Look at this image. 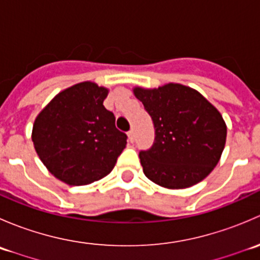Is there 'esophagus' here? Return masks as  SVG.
Wrapping results in <instances>:
<instances>
[{
    "instance_id": "obj_1",
    "label": "esophagus",
    "mask_w": 260,
    "mask_h": 260,
    "mask_svg": "<svg viewBox=\"0 0 260 260\" xmlns=\"http://www.w3.org/2000/svg\"><path fill=\"white\" fill-rule=\"evenodd\" d=\"M127 135H128V140H129V142H133V141H135V131L131 129Z\"/></svg>"
}]
</instances>
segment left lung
<instances>
[{"label":"left lung","instance_id":"obj_1","mask_svg":"<svg viewBox=\"0 0 260 260\" xmlns=\"http://www.w3.org/2000/svg\"><path fill=\"white\" fill-rule=\"evenodd\" d=\"M133 94L151 115L154 143L140 152L147 179L170 190L196 185L214 170L226 142L220 112L195 89L179 83L135 86Z\"/></svg>","mask_w":260,"mask_h":260}]
</instances>
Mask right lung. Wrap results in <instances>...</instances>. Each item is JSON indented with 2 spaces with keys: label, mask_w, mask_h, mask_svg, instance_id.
<instances>
[{
  "label": "right lung",
  "mask_w": 260,
  "mask_h": 260,
  "mask_svg": "<svg viewBox=\"0 0 260 260\" xmlns=\"http://www.w3.org/2000/svg\"><path fill=\"white\" fill-rule=\"evenodd\" d=\"M108 88L81 81L57 93L32 125L39 158L57 180L83 186L111 174L127 145L115 118L103 106Z\"/></svg>",
  "instance_id": "add662e5"
}]
</instances>
